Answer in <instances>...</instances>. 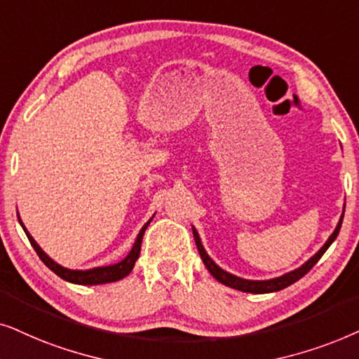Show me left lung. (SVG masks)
<instances>
[{
	"mask_svg": "<svg viewBox=\"0 0 359 359\" xmlns=\"http://www.w3.org/2000/svg\"><path fill=\"white\" fill-rule=\"evenodd\" d=\"M343 217H345V207H343V213H341V217H340V222H338V224H337L335 231H333L332 235H330L327 243H325V245L320 248V250L315 252V255L310 257L307 262H304L302 266L297 267V269L287 272V274H284V276H280V277H274V279H267V280L241 279V277L233 276V274H229V272L223 271L222 267L215 264V261L207 255V251H205L202 241H200V236H198L197 229L192 226V231H194V238H195V245H197V250L200 252V257H202L205 267H207V269L210 271V274H212L215 279L218 280V283H222L223 285H228V287H231V289L241 290V292L267 294V292H277V290H283L285 287H289L290 284L297 283L300 277H304L310 269H312L315 264H317L320 257L323 256V252L327 251L328 248H330V245H332V243L337 240L338 233H340L341 223H343Z\"/></svg>",
	"mask_w": 359,
	"mask_h": 359,
	"instance_id": "1",
	"label": "left lung"
}]
</instances>
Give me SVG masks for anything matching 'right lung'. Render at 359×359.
I'll return each instance as SVG.
<instances>
[{"label": "right lung", "mask_w": 359, "mask_h": 359, "mask_svg": "<svg viewBox=\"0 0 359 359\" xmlns=\"http://www.w3.org/2000/svg\"><path fill=\"white\" fill-rule=\"evenodd\" d=\"M151 222H152V218L144 224V226L141 228L140 235H137L135 245H133L131 251H130V255L124 257L123 261H119V262H116V264H111V266H102V267H93V269H87V271H79V269H67V267L57 264L54 259H50V257L41 250V246L37 245V243L34 241V238L29 235V231H27L26 226H24V223L21 222V218H19V223H21L22 229L26 231L27 240H29L32 248H34L37 256L41 257V261L44 262V264L49 267L52 272H55L60 279L67 280V283L80 284V285H97V284L116 283V280L123 279V277H126L128 274H130V272L133 271V267H135L136 259L140 257L142 236H144L146 228L149 226Z\"/></svg>", "instance_id": "obj_1"}]
</instances>
